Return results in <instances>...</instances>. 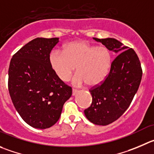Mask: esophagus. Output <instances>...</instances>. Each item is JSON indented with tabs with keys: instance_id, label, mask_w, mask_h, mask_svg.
<instances>
[{
	"instance_id": "34e87169",
	"label": "esophagus",
	"mask_w": 154,
	"mask_h": 154,
	"mask_svg": "<svg viewBox=\"0 0 154 154\" xmlns=\"http://www.w3.org/2000/svg\"><path fill=\"white\" fill-rule=\"evenodd\" d=\"M79 91L76 90V89H72V96H75V95H76L77 94H78Z\"/></svg>"
}]
</instances>
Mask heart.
I'll return each instance as SVG.
<instances>
[{
	"instance_id": "b5f03b06",
	"label": "heart",
	"mask_w": 154,
	"mask_h": 154,
	"mask_svg": "<svg viewBox=\"0 0 154 154\" xmlns=\"http://www.w3.org/2000/svg\"><path fill=\"white\" fill-rule=\"evenodd\" d=\"M112 54L106 47L97 46L85 41H76L64 45L63 51L55 50L49 55L51 69L60 80L67 82L76 69L72 84L97 86L104 82L112 65Z\"/></svg>"
}]
</instances>
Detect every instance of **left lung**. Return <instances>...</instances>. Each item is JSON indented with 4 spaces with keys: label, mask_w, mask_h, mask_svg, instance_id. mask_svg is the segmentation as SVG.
I'll return each mask as SVG.
<instances>
[{
    "label": "left lung",
    "mask_w": 154,
    "mask_h": 154,
    "mask_svg": "<svg viewBox=\"0 0 154 154\" xmlns=\"http://www.w3.org/2000/svg\"><path fill=\"white\" fill-rule=\"evenodd\" d=\"M94 39L119 54L104 82L90 89L92 103L84 111L91 122L106 125L118 119L131 104L141 81L142 69L132 48L115 38Z\"/></svg>",
    "instance_id": "obj_1"
}]
</instances>
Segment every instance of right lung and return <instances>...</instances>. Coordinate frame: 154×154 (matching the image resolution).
Wrapping results in <instances>:
<instances>
[{
  "label": "right lung",
  "mask_w": 154,
  "mask_h": 154,
  "mask_svg": "<svg viewBox=\"0 0 154 154\" xmlns=\"http://www.w3.org/2000/svg\"><path fill=\"white\" fill-rule=\"evenodd\" d=\"M58 38H37L19 50L10 60L8 89L16 109L30 126L45 129L59 120L72 88L55 75L49 55Z\"/></svg>",
  "instance_id": "right-lung-1"
}]
</instances>
